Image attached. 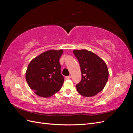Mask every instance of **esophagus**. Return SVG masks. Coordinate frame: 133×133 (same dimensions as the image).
I'll list each match as a JSON object with an SVG mask.
<instances>
[{"label": "esophagus", "mask_w": 133, "mask_h": 133, "mask_svg": "<svg viewBox=\"0 0 133 133\" xmlns=\"http://www.w3.org/2000/svg\"><path fill=\"white\" fill-rule=\"evenodd\" d=\"M71 78V76L70 75H69V76H65V78L67 79H70Z\"/></svg>", "instance_id": "esophagus-1"}]
</instances>
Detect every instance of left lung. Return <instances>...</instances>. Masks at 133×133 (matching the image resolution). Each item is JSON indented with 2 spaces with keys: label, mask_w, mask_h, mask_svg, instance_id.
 <instances>
[{
  "label": "left lung",
  "mask_w": 133,
  "mask_h": 133,
  "mask_svg": "<svg viewBox=\"0 0 133 133\" xmlns=\"http://www.w3.org/2000/svg\"><path fill=\"white\" fill-rule=\"evenodd\" d=\"M81 69L82 78L76 85L80 94L90 97L96 95L105 87L109 77L105 62L99 57L86 49L74 50Z\"/></svg>",
  "instance_id": "8db88e82"
}]
</instances>
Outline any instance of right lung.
Instances as JSON below:
<instances>
[{"label": "right lung", "mask_w": 133, "mask_h": 133, "mask_svg": "<svg viewBox=\"0 0 133 133\" xmlns=\"http://www.w3.org/2000/svg\"><path fill=\"white\" fill-rule=\"evenodd\" d=\"M63 53V49L49 50L29 63L25 79L28 85L36 95L49 98L61 89L64 78L60 73L59 59Z\"/></svg>", "instance_id": "1"}]
</instances>
